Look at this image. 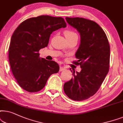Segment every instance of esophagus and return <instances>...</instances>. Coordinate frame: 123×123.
I'll list each match as a JSON object with an SVG mask.
<instances>
[{
  "label": "esophagus",
  "instance_id": "1",
  "mask_svg": "<svg viewBox=\"0 0 123 123\" xmlns=\"http://www.w3.org/2000/svg\"><path fill=\"white\" fill-rule=\"evenodd\" d=\"M65 70H66V68H65V67H64V66H61L60 67V71H62Z\"/></svg>",
  "mask_w": 123,
  "mask_h": 123
}]
</instances>
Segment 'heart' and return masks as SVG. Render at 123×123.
Returning a JSON list of instances; mask_svg holds the SVG:
<instances>
[{
	"mask_svg": "<svg viewBox=\"0 0 123 123\" xmlns=\"http://www.w3.org/2000/svg\"><path fill=\"white\" fill-rule=\"evenodd\" d=\"M64 35L66 39H68L70 37H74V36H77V34L76 32L70 30H67L64 31Z\"/></svg>",
	"mask_w": 123,
	"mask_h": 123,
	"instance_id": "b5f03b06",
	"label": "heart"
}]
</instances>
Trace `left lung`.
<instances>
[{
    "label": "left lung",
    "mask_w": 123,
    "mask_h": 123,
    "mask_svg": "<svg viewBox=\"0 0 123 123\" xmlns=\"http://www.w3.org/2000/svg\"><path fill=\"white\" fill-rule=\"evenodd\" d=\"M67 22L80 34V44L75 53L80 73L73 71V78L63 86L68 97L74 101H83L98 91L110 67V47L103 29L94 21L81 17H66ZM73 73L71 68L70 69Z\"/></svg>",
    "instance_id": "8db88e82"
}]
</instances>
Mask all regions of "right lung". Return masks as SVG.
Masks as SVG:
<instances>
[{
    "label": "right lung",
    "instance_id": "right-lung-1",
    "mask_svg": "<svg viewBox=\"0 0 123 123\" xmlns=\"http://www.w3.org/2000/svg\"><path fill=\"white\" fill-rule=\"evenodd\" d=\"M66 27L63 18L43 15L26 19L14 30L8 58L13 75L22 89L37 92L50 75L59 71L58 63L40 58L39 51L48 46L53 31Z\"/></svg>",
    "mask_w": 123,
    "mask_h": 123
}]
</instances>
